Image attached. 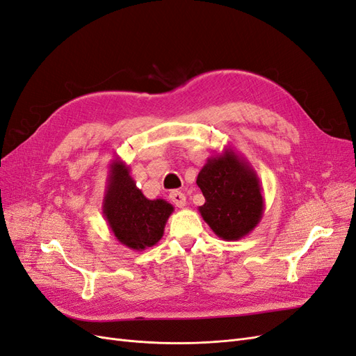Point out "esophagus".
Instances as JSON below:
<instances>
[{
    "instance_id": "1",
    "label": "esophagus",
    "mask_w": 356,
    "mask_h": 356,
    "mask_svg": "<svg viewBox=\"0 0 356 356\" xmlns=\"http://www.w3.org/2000/svg\"><path fill=\"white\" fill-rule=\"evenodd\" d=\"M169 197H170L172 202H174L175 207H178V208H184V207H186L187 200H186V195H184V193L174 190V191L169 193Z\"/></svg>"
}]
</instances>
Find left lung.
<instances>
[{"instance_id": "obj_1", "label": "left lung", "mask_w": 356, "mask_h": 356, "mask_svg": "<svg viewBox=\"0 0 356 356\" xmlns=\"http://www.w3.org/2000/svg\"><path fill=\"white\" fill-rule=\"evenodd\" d=\"M196 184L204 196L202 218L222 241H239L250 234L264 212L260 178L242 156L227 147L209 157Z\"/></svg>"}]
</instances>
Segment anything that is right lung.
<instances>
[{"instance_id":"1","label":"right lung","mask_w":356,"mask_h":356,"mask_svg":"<svg viewBox=\"0 0 356 356\" xmlns=\"http://www.w3.org/2000/svg\"><path fill=\"white\" fill-rule=\"evenodd\" d=\"M102 212L118 242L144 251L161 239L174 207L165 199H147L136 187L131 169L117 157L110 165Z\"/></svg>"}]
</instances>
